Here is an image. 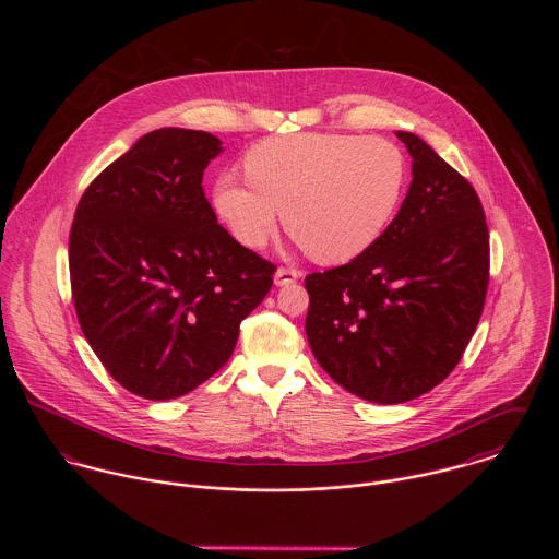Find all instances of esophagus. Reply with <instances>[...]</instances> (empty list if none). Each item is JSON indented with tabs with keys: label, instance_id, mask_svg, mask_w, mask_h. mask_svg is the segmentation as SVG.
Listing matches in <instances>:
<instances>
[{
	"label": "esophagus",
	"instance_id": "esophagus-1",
	"mask_svg": "<svg viewBox=\"0 0 559 559\" xmlns=\"http://www.w3.org/2000/svg\"><path fill=\"white\" fill-rule=\"evenodd\" d=\"M299 277H301L299 271H295V269H284V266H282V269L275 271L273 282H275V286H288V284H295Z\"/></svg>",
	"mask_w": 559,
	"mask_h": 559
}]
</instances>
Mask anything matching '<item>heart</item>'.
<instances>
[{"label": "heart", "mask_w": 559, "mask_h": 559, "mask_svg": "<svg viewBox=\"0 0 559 559\" xmlns=\"http://www.w3.org/2000/svg\"><path fill=\"white\" fill-rule=\"evenodd\" d=\"M245 171L249 182L224 174L213 189L230 235L258 249L284 211L286 230L326 264L348 262L383 237L408 176L394 142L346 133L264 140L247 153Z\"/></svg>", "instance_id": "obj_1"}]
</instances>
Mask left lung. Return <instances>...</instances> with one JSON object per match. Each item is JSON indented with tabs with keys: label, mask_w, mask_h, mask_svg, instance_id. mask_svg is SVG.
<instances>
[{
	"label": "left lung",
	"mask_w": 559,
	"mask_h": 559,
	"mask_svg": "<svg viewBox=\"0 0 559 559\" xmlns=\"http://www.w3.org/2000/svg\"><path fill=\"white\" fill-rule=\"evenodd\" d=\"M396 138L413 159L399 215L368 251L306 277V333L320 368L379 404L419 399L456 368L488 286L478 193L421 138Z\"/></svg>",
	"instance_id": "8db88e82"
}]
</instances>
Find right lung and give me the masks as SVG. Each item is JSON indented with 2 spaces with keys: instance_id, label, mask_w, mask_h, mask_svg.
<instances>
[{
  "instance_id": "obj_1",
  "label": "right lung",
  "mask_w": 559,
  "mask_h": 559,
  "mask_svg": "<svg viewBox=\"0 0 559 559\" xmlns=\"http://www.w3.org/2000/svg\"><path fill=\"white\" fill-rule=\"evenodd\" d=\"M224 153L206 131L165 127L107 165L69 242L81 331L131 394L180 399L233 355L275 266L228 235L202 176Z\"/></svg>"
}]
</instances>
